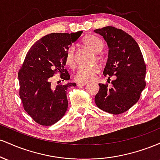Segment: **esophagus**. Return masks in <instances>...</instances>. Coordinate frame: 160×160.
<instances>
[{
  "instance_id": "1",
  "label": "esophagus",
  "mask_w": 160,
  "mask_h": 160,
  "mask_svg": "<svg viewBox=\"0 0 160 160\" xmlns=\"http://www.w3.org/2000/svg\"><path fill=\"white\" fill-rule=\"evenodd\" d=\"M78 87H82V86H84L86 85V82H78Z\"/></svg>"
}]
</instances>
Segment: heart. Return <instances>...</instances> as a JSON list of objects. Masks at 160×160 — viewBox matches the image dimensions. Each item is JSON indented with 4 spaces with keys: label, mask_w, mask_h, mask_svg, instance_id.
<instances>
[{
    "label": "heart",
    "mask_w": 160,
    "mask_h": 160,
    "mask_svg": "<svg viewBox=\"0 0 160 160\" xmlns=\"http://www.w3.org/2000/svg\"><path fill=\"white\" fill-rule=\"evenodd\" d=\"M82 43L89 48L93 52L95 53V58L98 61H102L103 56L101 52L104 49V43L102 39L98 37L90 34L84 38L82 40ZM65 65L69 68H73L75 65V56L74 46L70 45L65 49V57H64ZM98 71L97 66H91V67H80L77 69L74 74V79L77 82H86L89 81L93 76Z\"/></svg>",
    "instance_id": "1"
}]
</instances>
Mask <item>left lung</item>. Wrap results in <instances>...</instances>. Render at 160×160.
<instances>
[{"label": "left lung", "instance_id": "left-lung-1", "mask_svg": "<svg viewBox=\"0 0 160 160\" xmlns=\"http://www.w3.org/2000/svg\"><path fill=\"white\" fill-rule=\"evenodd\" d=\"M94 32L103 37L109 48L103 74L109 76V80L111 76H116L111 88L108 87V83H98L95 104L102 111L120 114L140 98L146 86V65L138 44L126 32L112 26L95 29Z\"/></svg>", "mask_w": 160, "mask_h": 160}]
</instances>
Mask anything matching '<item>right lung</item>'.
I'll list each match as a JSON object with an SVG mask.
<instances>
[{"label": "right lung", "mask_w": 160, "mask_h": 160, "mask_svg": "<svg viewBox=\"0 0 160 160\" xmlns=\"http://www.w3.org/2000/svg\"><path fill=\"white\" fill-rule=\"evenodd\" d=\"M82 32L52 33L40 38L28 52L18 73L19 96L25 111L37 123L51 126L61 120L68 109L67 90L76 83L68 82L53 88L51 78L57 73L62 80L70 75L65 68V49Z\"/></svg>", "instance_id": "1"}]
</instances>
